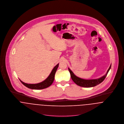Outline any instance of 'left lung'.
Instances as JSON below:
<instances>
[{"label":"left lung","instance_id":"1","mask_svg":"<svg viewBox=\"0 0 124 124\" xmlns=\"http://www.w3.org/2000/svg\"><path fill=\"white\" fill-rule=\"evenodd\" d=\"M111 67V64L110 65L108 70L107 71L106 74L103 76L98 79H91V80H85V79L79 78L76 76L73 73V72L70 69V68H68V70L70 73L71 79L77 85L81 87H94L95 86H96L97 85L100 84L105 80Z\"/></svg>","mask_w":124,"mask_h":124}]
</instances>
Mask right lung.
<instances>
[{"label":"right lung","mask_w":124,"mask_h":124,"mask_svg":"<svg viewBox=\"0 0 124 124\" xmlns=\"http://www.w3.org/2000/svg\"><path fill=\"white\" fill-rule=\"evenodd\" d=\"M59 66V63L57 64L54 68L52 71H51L49 76L43 82L35 84H26L22 81H21L20 79V81L21 83L25 85L26 87L31 89H35V90H39V89H43L49 87L53 83V81L54 80V76L56 71Z\"/></svg>","instance_id":"add662e5"}]
</instances>
